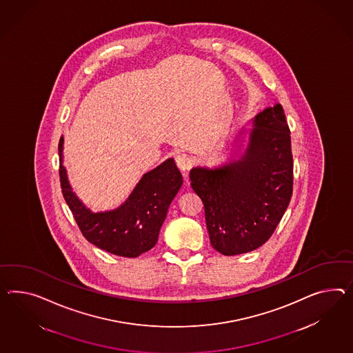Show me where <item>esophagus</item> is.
Listing matches in <instances>:
<instances>
[{
  "label": "esophagus",
  "mask_w": 353,
  "mask_h": 353,
  "mask_svg": "<svg viewBox=\"0 0 353 353\" xmlns=\"http://www.w3.org/2000/svg\"><path fill=\"white\" fill-rule=\"evenodd\" d=\"M175 163H176V166L179 168V170L185 175L187 172L192 168L193 160H192V157H190L188 154H179L175 156Z\"/></svg>",
  "instance_id": "obj_1"
}]
</instances>
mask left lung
<instances>
[{
    "label": "left lung",
    "mask_w": 353,
    "mask_h": 353,
    "mask_svg": "<svg viewBox=\"0 0 353 353\" xmlns=\"http://www.w3.org/2000/svg\"><path fill=\"white\" fill-rule=\"evenodd\" d=\"M238 130L230 154L197 165L190 187L203 202L211 245L225 256L251 252L272 236L290 205L293 159L281 103L262 110Z\"/></svg>",
    "instance_id": "obj_1"
}]
</instances>
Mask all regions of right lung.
I'll use <instances>...</instances> for the list:
<instances>
[{
  "mask_svg": "<svg viewBox=\"0 0 353 353\" xmlns=\"http://www.w3.org/2000/svg\"><path fill=\"white\" fill-rule=\"evenodd\" d=\"M63 137L59 142L60 183L63 199L85 239L123 257H138L157 243L159 233L183 178L169 157L145 172L128 199L117 208L92 211L72 190L63 166Z\"/></svg>",
  "mask_w": 353,
  "mask_h": 353,
  "instance_id": "obj_1",
  "label": "right lung"
}]
</instances>
